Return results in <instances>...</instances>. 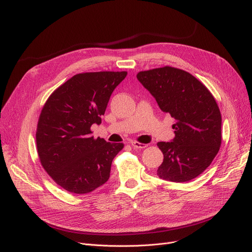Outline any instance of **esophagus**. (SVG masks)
<instances>
[{
    "mask_svg": "<svg viewBox=\"0 0 252 252\" xmlns=\"http://www.w3.org/2000/svg\"><path fill=\"white\" fill-rule=\"evenodd\" d=\"M131 146H133L135 149H143V148H146L147 145L139 143V142H131Z\"/></svg>",
    "mask_w": 252,
    "mask_h": 252,
    "instance_id": "esophagus-1",
    "label": "esophagus"
}]
</instances>
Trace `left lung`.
Wrapping results in <instances>:
<instances>
[{
    "mask_svg": "<svg viewBox=\"0 0 252 252\" xmlns=\"http://www.w3.org/2000/svg\"><path fill=\"white\" fill-rule=\"evenodd\" d=\"M137 78L176 121V137L157 143L163 153L157 176L176 183L193 180L210 165L220 147L221 116L214 96L192 74L169 66L141 71Z\"/></svg>",
    "mask_w": 252,
    "mask_h": 252,
    "instance_id": "1",
    "label": "left lung"
}]
</instances>
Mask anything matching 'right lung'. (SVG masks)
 <instances>
[{
  "label": "right lung",
  "mask_w": 252,
  "mask_h": 252,
  "mask_svg": "<svg viewBox=\"0 0 252 252\" xmlns=\"http://www.w3.org/2000/svg\"><path fill=\"white\" fill-rule=\"evenodd\" d=\"M126 71L79 73L60 86L39 115L36 148L49 176L66 191L86 194L108 181L123 143L94 139L91 126L101 115Z\"/></svg>",
  "instance_id": "obj_1"
}]
</instances>
